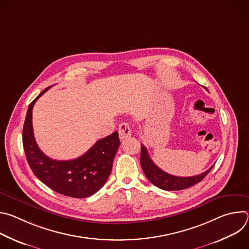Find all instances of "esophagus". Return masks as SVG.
Instances as JSON below:
<instances>
[{
	"instance_id": "obj_1",
	"label": "esophagus",
	"mask_w": 249,
	"mask_h": 249,
	"mask_svg": "<svg viewBox=\"0 0 249 249\" xmlns=\"http://www.w3.org/2000/svg\"><path fill=\"white\" fill-rule=\"evenodd\" d=\"M118 132H119V138L121 140L123 139H126L128 137L131 136V128L129 126L128 123H121L119 125V128H118Z\"/></svg>"
}]
</instances>
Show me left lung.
Masks as SVG:
<instances>
[{"label":"left lung","instance_id":"obj_1","mask_svg":"<svg viewBox=\"0 0 249 249\" xmlns=\"http://www.w3.org/2000/svg\"><path fill=\"white\" fill-rule=\"evenodd\" d=\"M140 162L143 168V171L147 178L157 187L167 190V191H174V190H183L186 188H189L200 181L204 179V177L210 172V170L213 168L210 167L205 172L194 175V176H188V177H180L171 175L167 172H164L162 169L158 167L152 159L150 158L147 149L144 145L141 146V156H140Z\"/></svg>","mask_w":249,"mask_h":249}]
</instances>
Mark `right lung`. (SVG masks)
<instances>
[{"mask_svg": "<svg viewBox=\"0 0 249 249\" xmlns=\"http://www.w3.org/2000/svg\"><path fill=\"white\" fill-rule=\"evenodd\" d=\"M45 89L30 104L26 113L22 144L27 162L39 180L65 196L86 198L96 193L106 182L120 146L118 132L98 140L83 156L71 160H56L45 156L35 142L32 128V109Z\"/></svg>", "mask_w": 249, "mask_h": 249, "instance_id": "obj_1", "label": "right lung"}]
</instances>
